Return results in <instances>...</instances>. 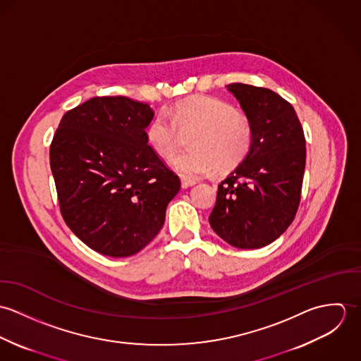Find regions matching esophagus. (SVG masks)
<instances>
[{"mask_svg":"<svg viewBox=\"0 0 361 361\" xmlns=\"http://www.w3.org/2000/svg\"><path fill=\"white\" fill-rule=\"evenodd\" d=\"M180 183H182V188L186 189V188L193 186V185L196 183V180H195V179H190V178H186V176H182V178H180Z\"/></svg>","mask_w":361,"mask_h":361,"instance_id":"1","label":"esophagus"}]
</instances>
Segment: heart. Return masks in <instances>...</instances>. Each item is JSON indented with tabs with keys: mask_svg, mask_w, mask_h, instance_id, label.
Listing matches in <instances>:
<instances>
[{
	"mask_svg": "<svg viewBox=\"0 0 361 361\" xmlns=\"http://www.w3.org/2000/svg\"><path fill=\"white\" fill-rule=\"evenodd\" d=\"M188 152L171 161L186 178H200L215 168L225 173L240 165L255 142L252 122L231 104L209 96L182 100L157 114L145 130L146 142L155 154L169 158L179 143V130H192Z\"/></svg>",
	"mask_w": 361,
	"mask_h": 361,
	"instance_id": "obj_1",
	"label": "heart"
}]
</instances>
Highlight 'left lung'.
Here are the masks:
<instances>
[{
    "mask_svg": "<svg viewBox=\"0 0 361 361\" xmlns=\"http://www.w3.org/2000/svg\"><path fill=\"white\" fill-rule=\"evenodd\" d=\"M255 129L246 159L219 185L208 218L214 232L239 249H258L292 224L302 199L306 137L292 104L275 92L228 85Z\"/></svg>",
    "mask_w": 361,
    "mask_h": 361,
    "instance_id": "1",
    "label": "left lung"
}]
</instances>
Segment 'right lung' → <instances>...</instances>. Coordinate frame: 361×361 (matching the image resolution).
<instances>
[{
  "instance_id": "add662e5",
  "label": "right lung",
  "mask_w": 361,
  "mask_h": 361,
  "mask_svg": "<svg viewBox=\"0 0 361 361\" xmlns=\"http://www.w3.org/2000/svg\"><path fill=\"white\" fill-rule=\"evenodd\" d=\"M154 112L123 96L93 97L63 114L50 146L59 209L90 249L128 257L165 221L179 176L146 142Z\"/></svg>"
}]
</instances>
